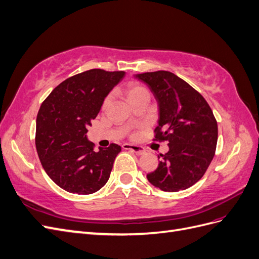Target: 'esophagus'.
I'll return each instance as SVG.
<instances>
[{
	"label": "esophagus",
	"instance_id": "1",
	"mask_svg": "<svg viewBox=\"0 0 259 259\" xmlns=\"http://www.w3.org/2000/svg\"><path fill=\"white\" fill-rule=\"evenodd\" d=\"M123 149H127V150H132L133 152H135L137 155H142L146 152V149L143 146H138V145H131V144H124L122 146Z\"/></svg>",
	"mask_w": 259,
	"mask_h": 259
}]
</instances>
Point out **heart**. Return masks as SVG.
Wrapping results in <instances>:
<instances>
[{"label":"heart","instance_id":"b5f03b06","mask_svg":"<svg viewBox=\"0 0 259 259\" xmlns=\"http://www.w3.org/2000/svg\"><path fill=\"white\" fill-rule=\"evenodd\" d=\"M125 92H126V95H127V97H128V99H130L131 101H132L133 99L137 98L138 96L143 95V94L148 93V91L144 88V86L139 85V84H137V83H135V82L128 83V84L126 85V89H125ZM108 101H109V97H107V98L105 99V101H104V107L108 104Z\"/></svg>","mask_w":259,"mask_h":259}]
</instances>
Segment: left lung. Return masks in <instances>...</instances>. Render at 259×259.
<instances>
[{"instance_id":"8db88e82","label":"left lung","mask_w":259,"mask_h":259,"mask_svg":"<svg viewBox=\"0 0 259 259\" xmlns=\"http://www.w3.org/2000/svg\"><path fill=\"white\" fill-rule=\"evenodd\" d=\"M136 77L150 88L159 103L153 140L167 142L169 147L147 178L163 191L185 190L203 177L215 155L218 127L213 111L198 91L169 71Z\"/></svg>"}]
</instances>
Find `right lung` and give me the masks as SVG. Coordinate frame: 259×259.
Segmentation results:
<instances>
[{
    "label": "right lung",
    "mask_w": 259,
    "mask_h": 259,
    "mask_svg": "<svg viewBox=\"0 0 259 259\" xmlns=\"http://www.w3.org/2000/svg\"><path fill=\"white\" fill-rule=\"evenodd\" d=\"M124 71L91 69L61 82L37 112L35 147L46 174L62 189L77 194L98 191L108 182L121 147L94 150L86 137L106 96Z\"/></svg>",
    "instance_id": "add662e5"
}]
</instances>
